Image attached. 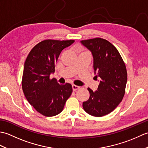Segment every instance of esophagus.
Here are the masks:
<instances>
[{
  "label": "esophagus",
  "instance_id": "1",
  "mask_svg": "<svg viewBox=\"0 0 148 148\" xmlns=\"http://www.w3.org/2000/svg\"><path fill=\"white\" fill-rule=\"evenodd\" d=\"M79 88H80L79 86H76V85H74V84H73V85H72V89H73L74 91H76L77 90L79 89Z\"/></svg>",
  "mask_w": 148,
  "mask_h": 148
}]
</instances>
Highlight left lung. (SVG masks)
Masks as SVG:
<instances>
[{"label":"left lung","instance_id":"left-lung-1","mask_svg":"<svg viewBox=\"0 0 148 148\" xmlns=\"http://www.w3.org/2000/svg\"><path fill=\"white\" fill-rule=\"evenodd\" d=\"M81 42L92 52L95 78H100L97 91L88 88L90 98L83 103V108L88 114L101 117L114 110L123 98L127 81L126 66L118 49L108 40L98 37Z\"/></svg>","mask_w":148,"mask_h":148}]
</instances>
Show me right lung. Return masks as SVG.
Segmentation results:
<instances>
[{"mask_svg":"<svg viewBox=\"0 0 148 148\" xmlns=\"http://www.w3.org/2000/svg\"><path fill=\"white\" fill-rule=\"evenodd\" d=\"M74 40L47 39L37 44L28 55L25 62L22 89L31 106L45 116L60 113L67 100L71 95V84H60L49 75L55 72V64L64 48Z\"/></svg>","mask_w":148,"mask_h":148,"instance_id":"add662e5","label":"right lung"}]
</instances>
